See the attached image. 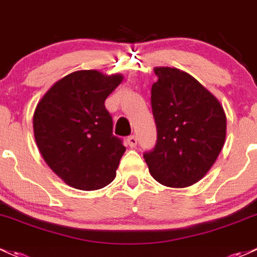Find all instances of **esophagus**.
<instances>
[{"mask_svg": "<svg viewBox=\"0 0 257 257\" xmlns=\"http://www.w3.org/2000/svg\"><path fill=\"white\" fill-rule=\"evenodd\" d=\"M126 142H128V145L131 146V148H134V146H137V144H138L137 135H131V137H128Z\"/></svg>", "mask_w": 257, "mask_h": 257, "instance_id": "esophagus-1", "label": "esophagus"}]
</instances>
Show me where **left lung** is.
<instances>
[{
	"mask_svg": "<svg viewBox=\"0 0 257 257\" xmlns=\"http://www.w3.org/2000/svg\"><path fill=\"white\" fill-rule=\"evenodd\" d=\"M151 106L157 128L144 159L162 185L187 188L204 178L225 142L227 118L219 101L187 72L156 67Z\"/></svg>",
	"mask_w": 257,
	"mask_h": 257,
	"instance_id": "left-lung-1",
	"label": "left lung"
}]
</instances>
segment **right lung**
I'll list each match as a JSON object with an SVG mask.
<instances>
[{
    "instance_id": "1",
    "label": "right lung",
    "mask_w": 257,
    "mask_h": 257,
    "mask_svg": "<svg viewBox=\"0 0 257 257\" xmlns=\"http://www.w3.org/2000/svg\"><path fill=\"white\" fill-rule=\"evenodd\" d=\"M122 74L77 70L56 81L33 117L42 159L69 187L97 190L115 178L125 148L112 134L105 100L122 83Z\"/></svg>"
}]
</instances>
